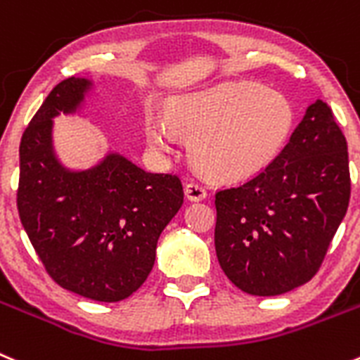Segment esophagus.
Masks as SVG:
<instances>
[{"label":"esophagus","instance_id":"1","mask_svg":"<svg viewBox=\"0 0 360 360\" xmlns=\"http://www.w3.org/2000/svg\"><path fill=\"white\" fill-rule=\"evenodd\" d=\"M184 193L190 200H202L206 199V188L199 183V181H190L184 186Z\"/></svg>","mask_w":360,"mask_h":360}]
</instances>
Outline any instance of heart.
Here are the masks:
<instances>
[{
  "label": "heart",
  "instance_id": "1",
  "mask_svg": "<svg viewBox=\"0 0 360 360\" xmlns=\"http://www.w3.org/2000/svg\"><path fill=\"white\" fill-rule=\"evenodd\" d=\"M293 106L277 90L257 83H221L174 101L170 115L150 113L147 139L169 149L177 131L193 134L190 154L218 181H243L263 172L278 156L293 127Z\"/></svg>",
  "mask_w": 360,
  "mask_h": 360
}]
</instances>
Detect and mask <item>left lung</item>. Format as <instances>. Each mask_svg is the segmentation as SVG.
I'll list each match as a JSON object with an SVG mask.
<instances>
[{"instance_id": "8db88e82", "label": "left lung", "mask_w": 360, "mask_h": 360, "mask_svg": "<svg viewBox=\"0 0 360 360\" xmlns=\"http://www.w3.org/2000/svg\"><path fill=\"white\" fill-rule=\"evenodd\" d=\"M350 200L347 139L318 99L263 172L217 191L214 248L248 295L275 297L311 281Z\"/></svg>"}]
</instances>
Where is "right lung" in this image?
Here are the masks:
<instances>
[{"label": "right lung", "instance_id": "right-lung-1", "mask_svg": "<svg viewBox=\"0 0 360 360\" xmlns=\"http://www.w3.org/2000/svg\"><path fill=\"white\" fill-rule=\"evenodd\" d=\"M92 82L67 78L46 97L19 146L18 210L49 277L97 302H120L146 282L161 231L183 206V184L117 153L86 170L65 169L53 119L74 113Z\"/></svg>", "mask_w": 360, "mask_h": 360}]
</instances>
